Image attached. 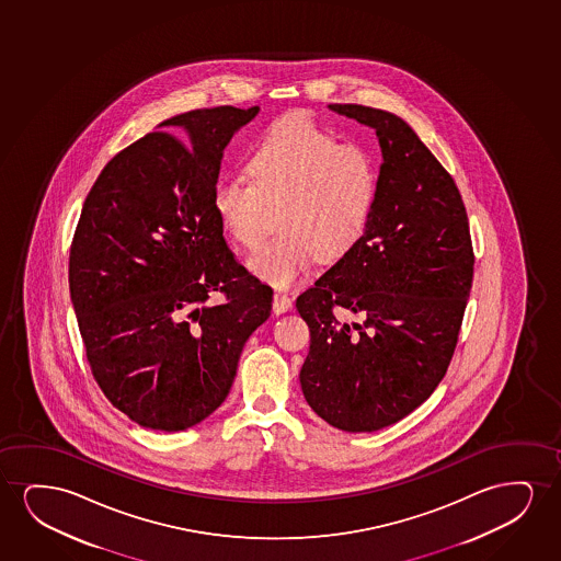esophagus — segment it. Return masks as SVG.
Returning <instances> with one entry per match:
<instances>
[{
  "mask_svg": "<svg viewBox=\"0 0 561 561\" xmlns=\"http://www.w3.org/2000/svg\"><path fill=\"white\" fill-rule=\"evenodd\" d=\"M293 300L285 295V293H276L274 295V302H272V308H274V314H284L287 310H291Z\"/></svg>",
  "mask_w": 561,
  "mask_h": 561,
  "instance_id": "esophagus-1",
  "label": "esophagus"
}]
</instances>
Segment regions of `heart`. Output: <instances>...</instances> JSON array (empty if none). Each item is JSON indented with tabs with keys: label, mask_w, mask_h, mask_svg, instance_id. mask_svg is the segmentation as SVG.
<instances>
[{
	"label": "heart",
	"mask_w": 561,
	"mask_h": 561,
	"mask_svg": "<svg viewBox=\"0 0 561 561\" xmlns=\"http://www.w3.org/2000/svg\"><path fill=\"white\" fill-rule=\"evenodd\" d=\"M253 178L222 174L213 205L226 231L253 247L279 213V238L247 259L254 276L287 287L314 268L322 254L345 256L360 243L379 195V167L368 147L341 144L312 116L293 113L262 134L251 159Z\"/></svg>",
	"instance_id": "b5f03b06"
}]
</instances>
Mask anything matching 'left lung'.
I'll use <instances>...</instances> for the list:
<instances>
[{
    "mask_svg": "<svg viewBox=\"0 0 561 561\" xmlns=\"http://www.w3.org/2000/svg\"><path fill=\"white\" fill-rule=\"evenodd\" d=\"M330 111L374 128L383 162L360 243L297 299L310 328L299 379L323 422L371 433L414 412L445 377L476 261L460 192L412 126L364 105ZM337 307L357 320L341 323Z\"/></svg>",
    "mask_w": 561,
    "mask_h": 561,
    "instance_id": "8db88e82",
    "label": "left lung"
}]
</instances>
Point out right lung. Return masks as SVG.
<instances>
[{"mask_svg":"<svg viewBox=\"0 0 561 561\" xmlns=\"http://www.w3.org/2000/svg\"><path fill=\"white\" fill-rule=\"evenodd\" d=\"M259 107L197 108L101 170L70 247V300L95 381L147 430L213 414L268 320L272 289L233 259L213 205L224 149ZM225 295L210 304L211 293Z\"/></svg>","mask_w":561,"mask_h":561,"instance_id":"right-lung-1","label":"right lung"}]
</instances>
